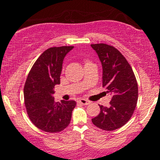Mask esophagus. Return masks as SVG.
Listing matches in <instances>:
<instances>
[{
    "label": "esophagus",
    "mask_w": 160,
    "mask_h": 160,
    "mask_svg": "<svg viewBox=\"0 0 160 160\" xmlns=\"http://www.w3.org/2000/svg\"><path fill=\"white\" fill-rule=\"evenodd\" d=\"M79 102H80V104H83V105H88V104H90V102H89L88 100H86V99H84V98H81L79 100Z\"/></svg>",
    "instance_id": "obj_1"
}]
</instances>
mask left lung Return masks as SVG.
<instances>
[{"label": "left lung", "mask_w": 160, "mask_h": 160, "mask_svg": "<svg viewBox=\"0 0 160 160\" xmlns=\"http://www.w3.org/2000/svg\"><path fill=\"white\" fill-rule=\"evenodd\" d=\"M102 65V86L111 95L109 107L99 105L100 113L92 119L95 126L113 131L123 126L132 116L138 102L136 78L126 58L105 43L91 44Z\"/></svg>", "instance_id": "obj_1"}]
</instances>
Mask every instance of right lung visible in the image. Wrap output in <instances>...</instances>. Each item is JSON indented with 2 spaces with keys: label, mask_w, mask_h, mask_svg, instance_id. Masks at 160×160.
I'll return each instance as SVG.
<instances>
[{
  "label": "right lung",
  "mask_w": 160,
  "mask_h": 160,
  "mask_svg": "<svg viewBox=\"0 0 160 160\" xmlns=\"http://www.w3.org/2000/svg\"><path fill=\"white\" fill-rule=\"evenodd\" d=\"M74 47H51L34 62L25 86L24 98L29 119L40 129L47 132H58L68 126L75 101L56 102L52 95L55 86L60 83L62 63Z\"/></svg>",
  "instance_id": "obj_1"
}]
</instances>
